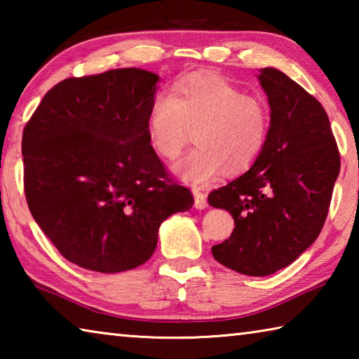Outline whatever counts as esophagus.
<instances>
[{
	"mask_svg": "<svg viewBox=\"0 0 359 359\" xmlns=\"http://www.w3.org/2000/svg\"><path fill=\"white\" fill-rule=\"evenodd\" d=\"M193 194H194V208H196L198 210H203L208 208V198H205V194L198 191V190H193Z\"/></svg>",
	"mask_w": 359,
	"mask_h": 359,
	"instance_id": "obj_1",
	"label": "esophagus"
}]
</instances>
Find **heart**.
<instances>
[{
    "mask_svg": "<svg viewBox=\"0 0 359 359\" xmlns=\"http://www.w3.org/2000/svg\"><path fill=\"white\" fill-rule=\"evenodd\" d=\"M194 130L198 147L172 166L188 184H205L223 169L236 174L250 168L263 151L269 133V111L257 96L244 95L218 76H193L156 96L149 135L158 155L172 160Z\"/></svg>",
    "mask_w": 359,
    "mask_h": 359,
    "instance_id": "heart-1",
    "label": "heart"
}]
</instances>
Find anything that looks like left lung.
Instances as JSON below:
<instances>
[{
	"instance_id": "obj_1",
	"label": "left lung",
	"mask_w": 359,
	"mask_h": 359,
	"mask_svg": "<svg viewBox=\"0 0 359 359\" xmlns=\"http://www.w3.org/2000/svg\"><path fill=\"white\" fill-rule=\"evenodd\" d=\"M271 107L267 141L247 172L209 194L234 231L212 247L218 263L264 277L301 257L323 228L340 156L323 106L276 68L259 69Z\"/></svg>"
}]
</instances>
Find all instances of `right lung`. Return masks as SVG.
<instances>
[{"label":"right lung","instance_id":"1","mask_svg":"<svg viewBox=\"0 0 359 359\" xmlns=\"http://www.w3.org/2000/svg\"><path fill=\"white\" fill-rule=\"evenodd\" d=\"M158 81L139 68L65 79L23 130L29 212L83 269L114 274L144 264L161 223L193 205L150 145Z\"/></svg>","mask_w":359,"mask_h":359}]
</instances>
